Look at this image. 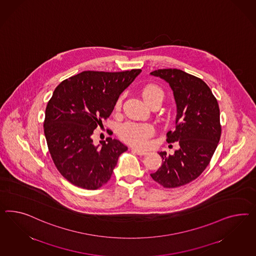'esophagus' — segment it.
Instances as JSON below:
<instances>
[{
    "label": "esophagus",
    "instance_id": "obj_1",
    "mask_svg": "<svg viewBox=\"0 0 256 256\" xmlns=\"http://www.w3.org/2000/svg\"><path fill=\"white\" fill-rule=\"evenodd\" d=\"M132 151L135 154H137L138 156H146L147 152L146 151H142V150H140V149H136V148H132Z\"/></svg>",
    "mask_w": 256,
    "mask_h": 256
}]
</instances>
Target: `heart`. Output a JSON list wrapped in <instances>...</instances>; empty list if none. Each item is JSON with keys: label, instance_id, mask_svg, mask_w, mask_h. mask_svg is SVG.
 <instances>
[{"label": "heart", "instance_id": "obj_1", "mask_svg": "<svg viewBox=\"0 0 256 256\" xmlns=\"http://www.w3.org/2000/svg\"><path fill=\"white\" fill-rule=\"evenodd\" d=\"M142 97L146 104L150 106L156 104H161L165 97V92L158 84H147L142 90ZM123 97L118 98L116 104V108L119 109L122 105ZM119 136L124 142L130 144L132 146L144 147L148 144L149 138L154 133V128L152 124L148 123H135V122H126L119 128Z\"/></svg>", "mask_w": 256, "mask_h": 256}]
</instances>
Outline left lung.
Listing matches in <instances>:
<instances>
[{"mask_svg": "<svg viewBox=\"0 0 256 256\" xmlns=\"http://www.w3.org/2000/svg\"><path fill=\"white\" fill-rule=\"evenodd\" d=\"M151 76L168 83L177 106L176 128L166 142H178L172 156L160 152L162 165L151 173L165 188L182 186L196 179L207 168L221 137L220 109L210 88L200 78L178 69H159Z\"/></svg>", "mask_w": 256, "mask_h": 256, "instance_id": "1", "label": "left lung"}]
</instances>
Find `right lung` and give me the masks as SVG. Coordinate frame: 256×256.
Listing matches in <instances>:
<instances>
[{"instance_id":"1","label":"right lung","mask_w":256,"mask_h":256,"mask_svg":"<svg viewBox=\"0 0 256 256\" xmlns=\"http://www.w3.org/2000/svg\"><path fill=\"white\" fill-rule=\"evenodd\" d=\"M142 70H84L60 84L46 109L44 130L58 170L76 186L96 190L110 180L128 150L110 137L94 146L92 134L110 116L120 94Z\"/></svg>"}]
</instances>
